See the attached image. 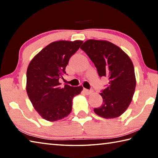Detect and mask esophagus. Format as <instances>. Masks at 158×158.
I'll use <instances>...</instances> for the list:
<instances>
[{
  "instance_id": "1",
  "label": "esophagus",
  "mask_w": 158,
  "mask_h": 158,
  "mask_svg": "<svg viewBox=\"0 0 158 158\" xmlns=\"http://www.w3.org/2000/svg\"><path fill=\"white\" fill-rule=\"evenodd\" d=\"M84 92L85 93L86 95H89L90 93H92V90H88L86 89H84Z\"/></svg>"
}]
</instances>
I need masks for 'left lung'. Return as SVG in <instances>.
<instances>
[{
  "label": "left lung",
  "mask_w": 158,
  "mask_h": 158,
  "mask_svg": "<svg viewBox=\"0 0 158 158\" xmlns=\"http://www.w3.org/2000/svg\"><path fill=\"white\" fill-rule=\"evenodd\" d=\"M94 63L100 77L109 84L101 90L102 105L95 113L105 118L121 116L132 101L136 87L135 68L129 56L111 42L89 40L81 47Z\"/></svg>",
  "instance_id": "obj_1"
}]
</instances>
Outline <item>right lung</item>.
Instances as JSON below:
<instances>
[{
  "label": "right lung",
  "instance_id": "obj_1",
  "mask_svg": "<svg viewBox=\"0 0 158 158\" xmlns=\"http://www.w3.org/2000/svg\"><path fill=\"white\" fill-rule=\"evenodd\" d=\"M82 43L81 40L52 42L29 64L26 91L35 109L47 121L53 122L68 116L72 111L73 98L81 91V85L60 86L59 79L66 74L69 58Z\"/></svg>",
  "mask_w": 158,
  "mask_h": 158
}]
</instances>
